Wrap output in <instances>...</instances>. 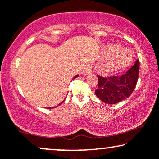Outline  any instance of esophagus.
<instances>
[{
  "label": "esophagus",
  "mask_w": 159,
  "mask_h": 159,
  "mask_svg": "<svg viewBox=\"0 0 159 159\" xmlns=\"http://www.w3.org/2000/svg\"><path fill=\"white\" fill-rule=\"evenodd\" d=\"M91 72H92V66L89 64L86 66L83 70H82V74H83L84 75H87L90 74Z\"/></svg>",
  "instance_id": "esophagus-1"
}]
</instances>
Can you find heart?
Returning a JSON list of instances; mask_svg holds the SVG:
<instances>
[{
  "label": "heart",
  "instance_id": "obj_1",
  "mask_svg": "<svg viewBox=\"0 0 159 159\" xmlns=\"http://www.w3.org/2000/svg\"><path fill=\"white\" fill-rule=\"evenodd\" d=\"M120 47L118 45H110L107 48V52L110 53V54H113L108 61L105 62L103 64L104 70L107 71V72H110L113 71L114 69L119 68V67L123 66L125 65L127 62V58L124 56V51H120Z\"/></svg>",
  "mask_w": 159,
  "mask_h": 159
}]
</instances>
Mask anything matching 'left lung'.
<instances>
[{
	"label": "left lung",
	"instance_id": "8db88e82",
	"mask_svg": "<svg viewBox=\"0 0 159 159\" xmlns=\"http://www.w3.org/2000/svg\"><path fill=\"white\" fill-rule=\"evenodd\" d=\"M140 62L134 64L120 76L104 78L98 76V87L95 91L96 96L103 102L114 105L129 98L135 88L139 73Z\"/></svg>",
	"mask_w": 159,
	"mask_h": 159
}]
</instances>
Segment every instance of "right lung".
<instances>
[{
    "mask_svg": "<svg viewBox=\"0 0 159 159\" xmlns=\"http://www.w3.org/2000/svg\"><path fill=\"white\" fill-rule=\"evenodd\" d=\"M78 76H79V75H78H78H75V77H74L73 78H72V79H74V78H77V77H78ZM63 101H64V100H63ZM63 102H61V103H59V105H61V104L63 102ZM56 107H57V106H56ZM52 107V108H54V107ZM48 108H51V107H48Z\"/></svg>",
    "mask_w": 159,
    "mask_h": 159,
    "instance_id": "right-lung-1",
    "label": "right lung"
}]
</instances>
